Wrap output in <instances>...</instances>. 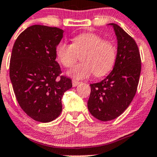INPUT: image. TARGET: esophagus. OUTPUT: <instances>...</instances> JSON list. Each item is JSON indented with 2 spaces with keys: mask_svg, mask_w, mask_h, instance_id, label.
Returning a JSON list of instances; mask_svg holds the SVG:
<instances>
[{
  "mask_svg": "<svg viewBox=\"0 0 157 157\" xmlns=\"http://www.w3.org/2000/svg\"><path fill=\"white\" fill-rule=\"evenodd\" d=\"M72 83H73V87H77V86H78L79 84H80V82L77 81V80H72Z\"/></svg>",
  "mask_w": 157,
  "mask_h": 157,
  "instance_id": "obj_1",
  "label": "esophagus"
}]
</instances>
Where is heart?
<instances>
[{"label": "heart", "mask_w": 157, "mask_h": 157, "mask_svg": "<svg viewBox=\"0 0 157 157\" xmlns=\"http://www.w3.org/2000/svg\"><path fill=\"white\" fill-rule=\"evenodd\" d=\"M58 60L65 67H70L81 56L80 63L67 71V75L76 80L85 79L94 74L102 77L112 70L116 58V49L112 42L104 40L95 33H82L73 42L59 43L56 49Z\"/></svg>", "instance_id": "heart-1"}]
</instances>
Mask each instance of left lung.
<instances>
[{
    "mask_svg": "<svg viewBox=\"0 0 157 157\" xmlns=\"http://www.w3.org/2000/svg\"><path fill=\"white\" fill-rule=\"evenodd\" d=\"M108 25L113 27L118 42L115 66L103 80L90 84L87 101L90 113L103 121L118 118L129 106L141 73V58L136 42L118 25Z\"/></svg>",
    "mask_w": 157,
    "mask_h": 157,
    "instance_id": "obj_1",
    "label": "left lung"
}]
</instances>
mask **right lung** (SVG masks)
Segmentation results:
<instances>
[{"label":"right lung","mask_w":157,"mask_h":157,"mask_svg":"<svg viewBox=\"0 0 157 157\" xmlns=\"http://www.w3.org/2000/svg\"><path fill=\"white\" fill-rule=\"evenodd\" d=\"M63 36L56 27L35 25L19 35L10 62V79L21 109L40 122L53 121L62 112L64 92L72 80L60 76L56 49Z\"/></svg>","instance_id":"right-lung-1"}]
</instances>
